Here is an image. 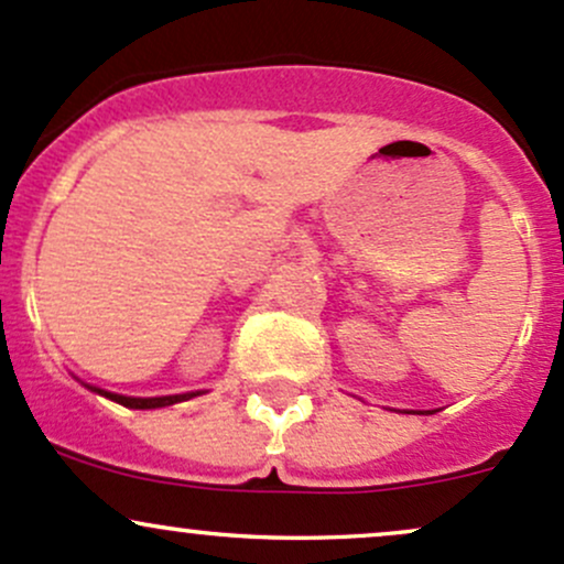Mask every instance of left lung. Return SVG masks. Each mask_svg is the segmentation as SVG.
Returning a JSON list of instances; mask_svg holds the SVG:
<instances>
[{
    "instance_id": "obj_1",
    "label": "left lung",
    "mask_w": 564,
    "mask_h": 564,
    "mask_svg": "<svg viewBox=\"0 0 564 564\" xmlns=\"http://www.w3.org/2000/svg\"><path fill=\"white\" fill-rule=\"evenodd\" d=\"M419 413H422V411H419ZM424 413H430V411H424Z\"/></svg>"
}]
</instances>
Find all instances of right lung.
<instances>
[{
    "label": "right lung",
    "instance_id": "add662e5",
    "mask_svg": "<svg viewBox=\"0 0 564 564\" xmlns=\"http://www.w3.org/2000/svg\"><path fill=\"white\" fill-rule=\"evenodd\" d=\"M80 383H83V381H80ZM83 387L91 389L94 394H99V397H108V400L118 402V405H123V408H134V411H153V408H167V405H175V402H186V400H192V397L205 394V391L199 389V391H186V394H164V397H127V394H116V391H108V389L91 387V383H83Z\"/></svg>",
    "mask_w": 564,
    "mask_h": 564
}]
</instances>
